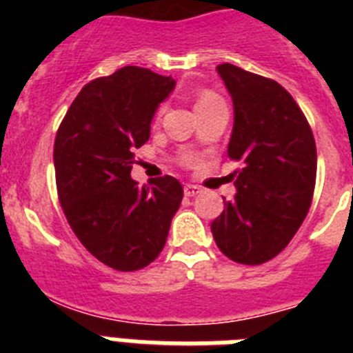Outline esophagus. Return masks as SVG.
Here are the masks:
<instances>
[{
	"label": "esophagus",
	"mask_w": 353,
	"mask_h": 353,
	"mask_svg": "<svg viewBox=\"0 0 353 353\" xmlns=\"http://www.w3.org/2000/svg\"><path fill=\"white\" fill-rule=\"evenodd\" d=\"M183 192H185V196H189V198H192V196L199 194V192H201V189H199L198 185H192V183H187V185L183 187Z\"/></svg>",
	"instance_id": "esophagus-1"
}]
</instances>
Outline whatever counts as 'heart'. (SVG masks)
Returning a JSON list of instances; mask_svg holds the SVG:
<instances>
[{
  "label": "heart",
  "instance_id": "obj_1",
  "mask_svg": "<svg viewBox=\"0 0 353 353\" xmlns=\"http://www.w3.org/2000/svg\"><path fill=\"white\" fill-rule=\"evenodd\" d=\"M223 102V99H221L219 93H215L214 90H199L198 93H196L194 97V108L196 111H199V109H205V108H210V105H215V104H221ZM162 114V108H159L157 111H155V120H159Z\"/></svg>",
  "mask_w": 353,
  "mask_h": 353
}]
</instances>
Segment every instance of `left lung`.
I'll return each mask as SVG.
<instances>
[{"mask_svg": "<svg viewBox=\"0 0 353 353\" xmlns=\"http://www.w3.org/2000/svg\"><path fill=\"white\" fill-rule=\"evenodd\" d=\"M232 93L235 123L228 157L236 194L224 201L212 235L224 256L242 265L276 258L310 212L316 183V145L293 97L269 77L217 65Z\"/></svg>", "mask_w": 353, "mask_h": 353, "instance_id": "8db88e82", "label": "left lung"}]
</instances>
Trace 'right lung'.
<instances>
[{"label": "right lung", "instance_id": "obj_1", "mask_svg": "<svg viewBox=\"0 0 353 353\" xmlns=\"http://www.w3.org/2000/svg\"><path fill=\"white\" fill-rule=\"evenodd\" d=\"M174 81L150 68L123 67L84 84L54 139L56 189L81 244L104 265L134 272L166 244L183 198L170 174L138 189L134 150L150 138L155 109Z\"/></svg>", "mask_w": 353, "mask_h": 353}]
</instances>
